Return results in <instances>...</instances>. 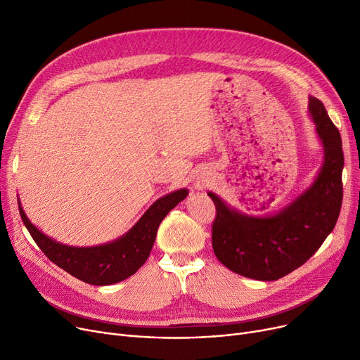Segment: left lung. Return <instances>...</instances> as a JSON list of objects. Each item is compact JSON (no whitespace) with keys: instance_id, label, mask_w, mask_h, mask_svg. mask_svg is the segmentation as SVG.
I'll return each mask as SVG.
<instances>
[{"instance_id":"1","label":"left lung","mask_w":360,"mask_h":360,"mask_svg":"<svg viewBox=\"0 0 360 360\" xmlns=\"http://www.w3.org/2000/svg\"><path fill=\"white\" fill-rule=\"evenodd\" d=\"M308 113L324 150L314 182L278 212L247 214L209 191L216 205L213 250L217 259L243 277L273 281L305 264L333 232L343 201L342 137L316 98Z\"/></svg>"}]
</instances>
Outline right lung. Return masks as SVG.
Here are the masks:
<instances>
[{
    "label": "right lung",
    "instance_id": "add662e5",
    "mask_svg": "<svg viewBox=\"0 0 360 360\" xmlns=\"http://www.w3.org/2000/svg\"><path fill=\"white\" fill-rule=\"evenodd\" d=\"M186 195V188H181L160 197L127 233L96 247H71L49 238L29 220L17 200L29 233L53 264L89 285L108 286L128 278L143 266L153 248L159 224Z\"/></svg>",
    "mask_w": 360,
    "mask_h": 360
}]
</instances>
